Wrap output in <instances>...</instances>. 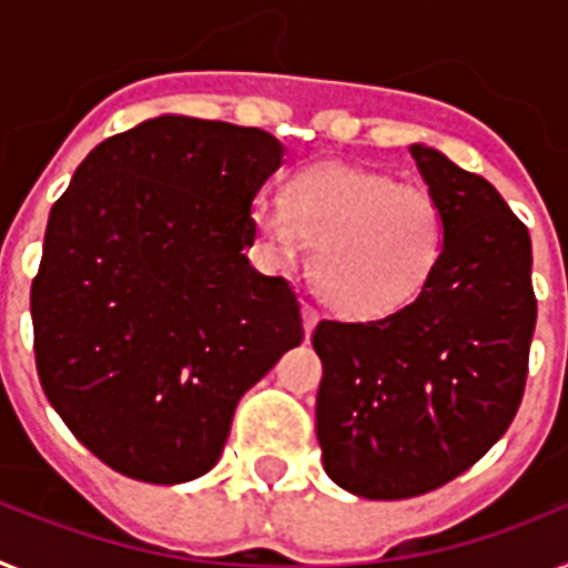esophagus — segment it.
<instances>
[{
    "mask_svg": "<svg viewBox=\"0 0 568 568\" xmlns=\"http://www.w3.org/2000/svg\"><path fill=\"white\" fill-rule=\"evenodd\" d=\"M302 316H304V334L311 336L313 327H316V322H318V311L316 307H311V304H304Z\"/></svg>",
    "mask_w": 568,
    "mask_h": 568,
    "instance_id": "34e87169",
    "label": "esophagus"
}]
</instances>
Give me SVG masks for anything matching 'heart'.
<instances>
[{
  "label": "heart",
  "mask_w": 568,
  "mask_h": 568,
  "mask_svg": "<svg viewBox=\"0 0 568 568\" xmlns=\"http://www.w3.org/2000/svg\"><path fill=\"white\" fill-rule=\"evenodd\" d=\"M252 226L281 261L313 243L318 295L351 318L406 311L447 252V217L429 191L345 162L293 173L284 200H257Z\"/></svg>",
  "instance_id": "b5f03b06"
}]
</instances>
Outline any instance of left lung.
Masks as SVG:
<instances>
[{"instance_id":"obj_1","label":"left lung","mask_w":568,"mask_h":568,"mask_svg":"<svg viewBox=\"0 0 568 568\" xmlns=\"http://www.w3.org/2000/svg\"><path fill=\"white\" fill-rule=\"evenodd\" d=\"M409 153L447 217L438 273L395 316L313 331L322 462L363 499L429 494L503 438L537 322L528 229L490 182L442 150Z\"/></svg>"}]
</instances>
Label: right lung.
Wrapping results in <instances>:
<instances>
[{"mask_svg": "<svg viewBox=\"0 0 568 568\" xmlns=\"http://www.w3.org/2000/svg\"><path fill=\"white\" fill-rule=\"evenodd\" d=\"M284 162L257 126L159 115L83 159L31 284L42 392L89 453L150 485L217 464L234 409L302 345L298 298L243 255Z\"/></svg>", "mask_w": 568, "mask_h": 568, "instance_id": "obj_1", "label": "right lung"}]
</instances>
